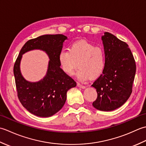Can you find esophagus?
Returning <instances> with one entry per match:
<instances>
[{"label": "esophagus", "mask_w": 146, "mask_h": 146, "mask_svg": "<svg viewBox=\"0 0 146 146\" xmlns=\"http://www.w3.org/2000/svg\"><path fill=\"white\" fill-rule=\"evenodd\" d=\"M77 86H78L79 88H83V89L85 88V87H86L85 86L83 85H82V84H80V83H78V84H77Z\"/></svg>", "instance_id": "obj_1"}]
</instances>
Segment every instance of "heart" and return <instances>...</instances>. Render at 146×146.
<instances>
[{
    "label": "heart",
    "mask_w": 146,
    "mask_h": 146,
    "mask_svg": "<svg viewBox=\"0 0 146 146\" xmlns=\"http://www.w3.org/2000/svg\"><path fill=\"white\" fill-rule=\"evenodd\" d=\"M58 60L62 70L68 75H73L78 66L77 78L80 81H85L101 75L105 66L106 58L101 47L82 40L73 43L69 50L61 51Z\"/></svg>",
    "instance_id": "b5f03b06"
}]
</instances>
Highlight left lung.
I'll use <instances>...</instances> for the list:
<instances>
[{
	"label": "left lung",
	"mask_w": 146,
	"mask_h": 146,
	"mask_svg": "<svg viewBox=\"0 0 146 146\" xmlns=\"http://www.w3.org/2000/svg\"><path fill=\"white\" fill-rule=\"evenodd\" d=\"M102 40L106 62L103 73L92 85L97 92L92 105L96 109L107 111L122 106L131 96L136 65L127 43L108 32Z\"/></svg>",
	"instance_id": "8db88e82"
}]
</instances>
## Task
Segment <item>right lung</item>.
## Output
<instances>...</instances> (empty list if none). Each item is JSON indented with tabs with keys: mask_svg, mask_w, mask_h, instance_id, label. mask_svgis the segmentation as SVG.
<instances>
[{
	"mask_svg": "<svg viewBox=\"0 0 146 146\" xmlns=\"http://www.w3.org/2000/svg\"><path fill=\"white\" fill-rule=\"evenodd\" d=\"M67 39L63 35H46L30 39L22 48L15 61L14 75L19 100L27 110L36 116L48 117L57 113L65 104L68 90L76 86V83L62 70L58 60ZM35 49L44 51L50 61L44 78L31 82L21 75L20 64L22 55Z\"/></svg>",
	"mask_w": 146,
	"mask_h": 146,
	"instance_id": "add662e5",
	"label": "right lung"
}]
</instances>
